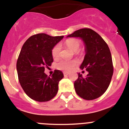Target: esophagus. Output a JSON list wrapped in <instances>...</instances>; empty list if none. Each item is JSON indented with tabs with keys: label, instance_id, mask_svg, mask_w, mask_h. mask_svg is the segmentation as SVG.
<instances>
[{
	"label": "esophagus",
	"instance_id": "1",
	"mask_svg": "<svg viewBox=\"0 0 129 129\" xmlns=\"http://www.w3.org/2000/svg\"><path fill=\"white\" fill-rule=\"evenodd\" d=\"M63 74H64V76H68V74H69V72H64L63 73Z\"/></svg>",
	"mask_w": 129,
	"mask_h": 129
}]
</instances>
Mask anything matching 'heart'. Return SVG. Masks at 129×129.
I'll list each match as a JSON object with an SVG mask.
<instances>
[{
  "mask_svg": "<svg viewBox=\"0 0 129 129\" xmlns=\"http://www.w3.org/2000/svg\"><path fill=\"white\" fill-rule=\"evenodd\" d=\"M65 44L70 50L74 52L76 51L79 48L81 43L77 39H69L65 41ZM60 45L56 44L53 48L52 50V54L53 58H57L59 57V52H60ZM78 63L77 60L72 59V60H62L59 62L57 64V68L59 70H63V71L70 72L74 68Z\"/></svg>",
  "mask_w": 129,
  "mask_h": 129,
  "instance_id": "b5f03b06",
  "label": "heart"
}]
</instances>
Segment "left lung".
Masks as SVG:
<instances>
[{"instance_id":"left-lung-1","label":"left lung","mask_w":129,"mask_h":129,"mask_svg":"<svg viewBox=\"0 0 129 129\" xmlns=\"http://www.w3.org/2000/svg\"><path fill=\"white\" fill-rule=\"evenodd\" d=\"M67 37L80 38L85 47L86 53L80 68L86 69L88 74L83 77L78 73L74 82L76 93L84 100H95L105 92L113 74L110 49L103 38L89 28L76 30Z\"/></svg>"}]
</instances>
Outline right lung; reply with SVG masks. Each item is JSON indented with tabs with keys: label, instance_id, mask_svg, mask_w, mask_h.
Instances as JSON below:
<instances>
[{
	"label": "right lung",
	"instance_id": "obj_1",
	"mask_svg": "<svg viewBox=\"0 0 129 129\" xmlns=\"http://www.w3.org/2000/svg\"><path fill=\"white\" fill-rule=\"evenodd\" d=\"M63 37L36 34L28 39L22 46L17 62L18 77L25 93L35 101H50L57 93L63 74L55 70L52 76H48L44 70L53 61L52 49Z\"/></svg>",
	"mask_w": 129,
	"mask_h": 129
}]
</instances>
